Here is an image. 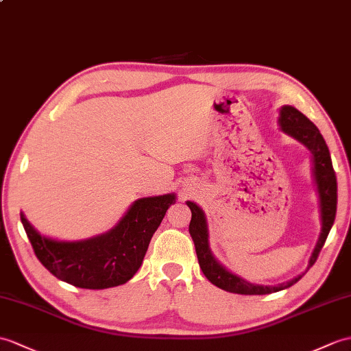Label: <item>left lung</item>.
<instances>
[{
	"mask_svg": "<svg viewBox=\"0 0 351 351\" xmlns=\"http://www.w3.org/2000/svg\"><path fill=\"white\" fill-rule=\"evenodd\" d=\"M278 124L284 133L295 137L298 142L305 145L309 152L313 154V175L317 185V193H319L322 232L311 258H309V269L315 263L317 257H319L324 242L328 239L333 221H335L338 203L337 176L332 166L328 145H326L319 128L304 113H300L298 109L291 108V106H282ZM186 205L191 209V221L189 230L194 242L195 252H197L200 269L214 286L230 293H239V295H269V293L287 289L302 278V275H299L291 281L278 284V286H258V284H251L241 278V276L229 272L223 265L217 262L213 256V251L209 248V232L205 213L194 202H186Z\"/></svg>",
	"mask_w": 351,
	"mask_h": 351,
	"instance_id": "left-lung-1",
	"label": "left lung"
}]
</instances>
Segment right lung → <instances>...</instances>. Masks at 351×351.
<instances>
[{"label":"right lung","instance_id":"right-lung-1","mask_svg":"<svg viewBox=\"0 0 351 351\" xmlns=\"http://www.w3.org/2000/svg\"><path fill=\"white\" fill-rule=\"evenodd\" d=\"M175 202L173 193L138 199L113 229L84 241H56L40 234L22 213L21 221L37 258L49 272L75 287L101 290L133 278L152 234Z\"/></svg>","mask_w":351,"mask_h":351}]
</instances>
